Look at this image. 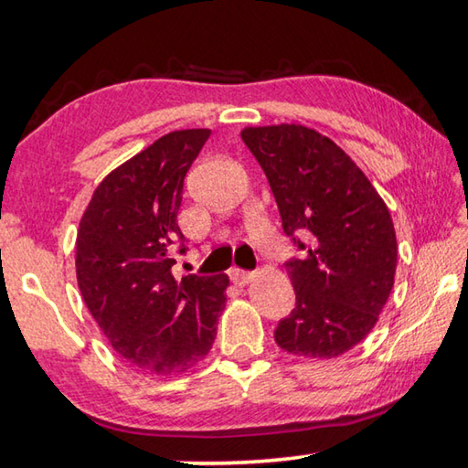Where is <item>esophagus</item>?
<instances>
[{"instance_id":"obj_1","label":"esophagus","mask_w":468,"mask_h":468,"mask_svg":"<svg viewBox=\"0 0 468 468\" xmlns=\"http://www.w3.org/2000/svg\"><path fill=\"white\" fill-rule=\"evenodd\" d=\"M229 276H231V281L235 284H239V287H245V284H250L253 281V272L239 271V268H233V271L229 272Z\"/></svg>"}]
</instances>
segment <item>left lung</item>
<instances>
[{"label": "left lung", "instance_id": "8db88e82", "mask_svg": "<svg viewBox=\"0 0 468 468\" xmlns=\"http://www.w3.org/2000/svg\"><path fill=\"white\" fill-rule=\"evenodd\" d=\"M241 138L266 173L284 233L308 241L284 264L297 303L276 328V345L307 359L340 357L374 330L392 292L399 245L390 210L320 132L281 123L245 128Z\"/></svg>", "mask_w": 468, "mask_h": 468}]
</instances>
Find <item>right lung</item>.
<instances>
[{"instance_id":"add662e5","label":"right lung","mask_w":468,"mask_h":468,"mask_svg":"<svg viewBox=\"0 0 468 468\" xmlns=\"http://www.w3.org/2000/svg\"><path fill=\"white\" fill-rule=\"evenodd\" d=\"M210 130H177L113 169L76 235L78 289L113 351L150 376L202 361L227 303V274L177 281L173 243L187 169ZM181 248L179 253H184Z\"/></svg>"}]
</instances>
